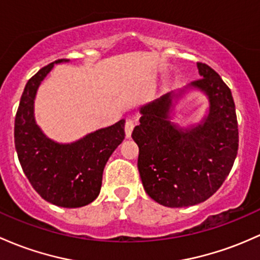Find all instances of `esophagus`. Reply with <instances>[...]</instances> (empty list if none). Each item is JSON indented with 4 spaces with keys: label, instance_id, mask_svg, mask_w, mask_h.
Segmentation results:
<instances>
[{
    "label": "esophagus",
    "instance_id": "esophagus-1",
    "mask_svg": "<svg viewBox=\"0 0 260 260\" xmlns=\"http://www.w3.org/2000/svg\"><path fill=\"white\" fill-rule=\"evenodd\" d=\"M135 121L133 119H127L125 121V124H124V132H125V136L127 137H131L132 136V132H133V128H135Z\"/></svg>",
    "mask_w": 260,
    "mask_h": 260
}]
</instances>
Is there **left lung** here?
Instances as JSON below:
<instances>
[{
  "instance_id": "obj_1",
  "label": "left lung",
  "mask_w": 260,
  "mask_h": 260,
  "mask_svg": "<svg viewBox=\"0 0 260 260\" xmlns=\"http://www.w3.org/2000/svg\"><path fill=\"white\" fill-rule=\"evenodd\" d=\"M201 79L191 82L209 98V115L191 129L170 122L173 95L141 108L138 170L145 192L167 207L206 201L230 174L238 152V123L232 92L212 68L198 62Z\"/></svg>"
}]
</instances>
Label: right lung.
I'll return each instance as SVG.
<instances>
[{
	"label": "right lung",
	"mask_w": 260,
	"mask_h": 260,
	"mask_svg": "<svg viewBox=\"0 0 260 260\" xmlns=\"http://www.w3.org/2000/svg\"><path fill=\"white\" fill-rule=\"evenodd\" d=\"M28 80L14 119V144L23 173L45 201L75 209L99 196L105 165L124 139V119L71 144H59L42 132L34 119L37 90L54 64Z\"/></svg>",
	"instance_id": "add662e5"
}]
</instances>
